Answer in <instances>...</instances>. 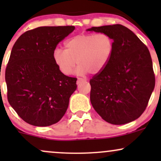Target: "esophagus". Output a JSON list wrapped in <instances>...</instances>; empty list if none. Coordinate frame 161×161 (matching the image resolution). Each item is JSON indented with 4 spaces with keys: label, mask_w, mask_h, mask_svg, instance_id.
Wrapping results in <instances>:
<instances>
[{
    "label": "esophagus",
    "mask_w": 161,
    "mask_h": 161,
    "mask_svg": "<svg viewBox=\"0 0 161 161\" xmlns=\"http://www.w3.org/2000/svg\"><path fill=\"white\" fill-rule=\"evenodd\" d=\"M86 79H82V78H78V79H77V84H79V83L82 82H86Z\"/></svg>",
    "instance_id": "esophagus-1"
}]
</instances>
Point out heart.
Here are the masks:
<instances>
[{"mask_svg":"<svg viewBox=\"0 0 161 161\" xmlns=\"http://www.w3.org/2000/svg\"><path fill=\"white\" fill-rule=\"evenodd\" d=\"M114 47V39L108 33L79 34L66 41L65 50L55 49L53 60L58 69L66 75L73 73L76 63L80 74L87 72L96 74L108 65Z\"/></svg>","mask_w":161,"mask_h":161,"instance_id":"heart-1","label":"heart"}]
</instances>
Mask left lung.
<instances>
[{
    "label": "left lung",
    "instance_id": "left-lung-1",
    "mask_svg": "<svg viewBox=\"0 0 161 161\" xmlns=\"http://www.w3.org/2000/svg\"><path fill=\"white\" fill-rule=\"evenodd\" d=\"M88 31L108 33L114 42L110 61L90 79V100L103 119L122 125L145 111L155 86L150 52L130 29L120 24L92 27Z\"/></svg>",
    "mask_w": 161,
    "mask_h": 161
}]
</instances>
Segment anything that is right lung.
<instances>
[{
	"label": "right lung",
	"mask_w": 161,
	"mask_h": 161,
	"mask_svg": "<svg viewBox=\"0 0 161 161\" xmlns=\"http://www.w3.org/2000/svg\"><path fill=\"white\" fill-rule=\"evenodd\" d=\"M73 25L26 31L13 47L5 71L7 100L24 121L48 126L60 121L76 89V78L63 74L53 60L57 45Z\"/></svg>",
	"instance_id": "obj_1"
}]
</instances>
